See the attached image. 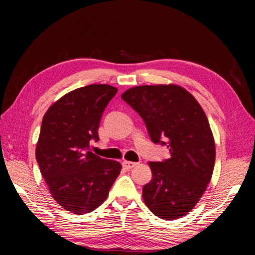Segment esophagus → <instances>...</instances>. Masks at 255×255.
Masks as SVG:
<instances>
[{"mask_svg":"<svg viewBox=\"0 0 255 255\" xmlns=\"http://www.w3.org/2000/svg\"><path fill=\"white\" fill-rule=\"evenodd\" d=\"M137 164H138V163H136V162H129V161H124V162H123L124 167H125V169H127V170L132 169V167H135V166L137 165Z\"/></svg>","mask_w":255,"mask_h":255,"instance_id":"obj_1","label":"esophagus"}]
</instances>
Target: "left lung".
<instances>
[{"label":"left lung","instance_id":"1","mask_svg":"<svg viewBox=\"0 0 255 255\" xmlns=\"http://www.w3.org/2000/svg\"><path fill=\"white\" fill-rule=\"evenodd\" d=\"M143 118L154 144L166 145L170 157L149 162L152 180L143 198L152 213L173 221L197 205L210 182L215 165V141L206 114L179 85H140L123 93Z\"/></svg>","mask_w":255,"mask_h":255}]
</instances>
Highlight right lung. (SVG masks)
<instances>
[{"label": "right lung", "mask_w": 255, "mask_h": 255, "mask_svg": "<svg viewBox=\"0 0 255 255\" xmlns=\"http://www.w3.org/2000/svg\"><path fill=\"white\" fill-rule=\"evenodd\" d=\"M118 92L91 84L65 94L42 118L36 159L54 199L75 215L91 213L109 195L122 164L90 150L108 103Z\"/></svg>", "instance_id": "1"}]
</instances>
